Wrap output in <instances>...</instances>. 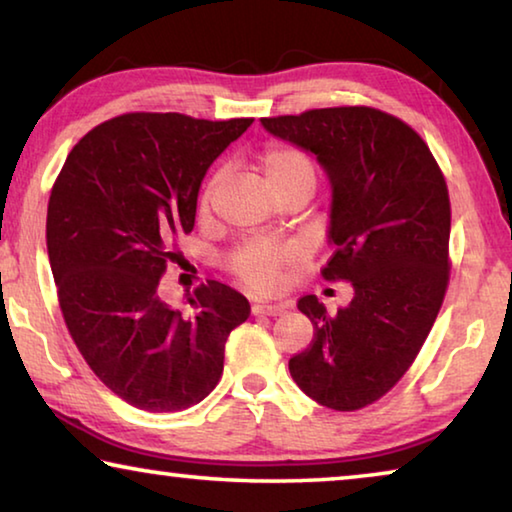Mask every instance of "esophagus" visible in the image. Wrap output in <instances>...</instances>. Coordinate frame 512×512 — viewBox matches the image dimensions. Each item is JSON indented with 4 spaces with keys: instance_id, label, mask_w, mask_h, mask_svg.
I'll return each mask as SVG.
<instances>
[{
    "instance_id": "obj_1",
    "label": "esophagus",
    "mask_w": 512,
    "mask_h": 512,
    "mask_svg": "<svg viewBox=\"0 0 512 512\" xmlns=\"http://www.w3.org/2000/svg\"><path fill=\"white\" fill-rule=\"evenodd\" d=\"M289 309V302H255L253 314L255 316H280Z\"/></svg>"
}]
</instances>
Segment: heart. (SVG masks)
Listing matches in <instances>:
<instances>
[{"label":"heart","instance_id":"obj_1","mask_svg":"<svg viewBox=\"0 0 512 512\" xmlns=\"http://www.w3.org/2000/svg\"><path fill=\"white\" fill-rule=\"evenodd\" d=\"M255 164L262 173L268 192L273 196L287 192V189L305 187L314 189L316 185V167L305 151L298 146L273 142L264 146L257 155ZM216 189V178L210 180L201 198V212L210 210L212 196ZM296 259V250L289 246L268 244V241H248L241 244L235 253L228 257L230 273L239 277L248 289L253 291H271L277 287L280 271Z\"/></svg>","mask_w":512,"mask_h":512}]
</instances>
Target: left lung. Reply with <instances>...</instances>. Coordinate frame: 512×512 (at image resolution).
Returning <instances> with one entry per match:
<instances>
[{"mask_svg":"<svg viewBox=\"0 0 512 512\" xmlns=\"http://www.w3.org/2000/svg\"><path fill=\"white\" fill-rule=\"evenodd\" d=\"M262 126L325 169L336 250L323 277L354 289L334 316L316 296L298 300L314 339L291 357V377L327 409H363L409 370L443 305L452 225L443 171L411 126L375 108L307 110Z\"/></svg>","mask_w":512,"mask_h":512,"instance_id":"8db88e82","label":"left lung"}]
</instances>
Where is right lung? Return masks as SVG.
<instances>
[{"instance_id":"add662e5","label":"right lung","mask_w":512,"mask_h":512,"mask_svg":"<svg viewBox=\"0 0 512 512\" xmlns=\"http://www.w3.org/2000/svg\"><path fill=\"white\" fill-rule=\"evenodd\" d=\"M253 119L128 112L83 137L47 207V253L60 311L94 375L121 400L173 413L219 384L232 329L250 314L228 284L207 282L189 311L160 296L173 241L194 230L210 164Z\"/></svg>"}]
</instances>
